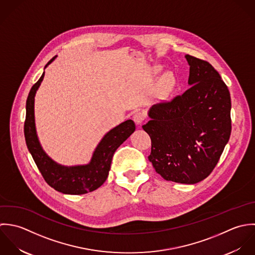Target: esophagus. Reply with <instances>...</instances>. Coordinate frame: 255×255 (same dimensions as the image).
<instances>
[{
  "mask_svg": "<svg viewBox=\"0 0 255 255\" xmlns=\"http://www.w3.org/2000/svg\"><path fill=\"white\" fill-rule=\"evenodd\" d=\"M133 119H134L135 123L139 125V124H141L146 119V113L144 111L139 110V111L135 112V114L133 115Z\"/></svg>",
  "mask_w": 255,
  "mask_h": 255,
  "instance_id": "obj_1",
  "label": "esophagus"
}]
</instances>
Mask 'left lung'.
I'll list each match as a JSON object with an SVG mask.
<instances>
[{
	"label": "left lung",
	"instance_id": "1",
	"mask_svg": "<svg viewBox=\"0 0 255 255\" xmlns=\"http://www.w3.org/2000/svg\"><path fill=\"white\" fill-rule=\"evenodd\" d=\"M190 66L182 95L153 105L143 125L152 141L148 156L165 180L194 184L217 165L232 131L231 95L207 61L186 55Z\"/></svg>",
	"mask_w": 255,
	"mask_h": 255
}]
</instances>
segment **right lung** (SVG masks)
Wrapping results in <instances>:
<instances>
[{
    "instance_id": "add662e5",
    "label": "right lung",
    "mask_w": 255,
    "mask_h": 255,
    "mask_svg": "<svg viewBox=\"0 0 255 255\" xmlns=\"http://www.w3.org/2000/svg\"><path fill=\"white\" fill-rule=\"evenodd\" d=\"M55 57L52 58L47 65L51 63ZM47 65L45 67H47ZM43 78L44 73L32 86L26 100V114L23 129L27 149L31 153L44 180L52 188L64 194L72 195L92 192L102 186L106 180L113 153L135 131V123L132 120H127L110 130L102 138L89 164L71 167L57 164L42 150L35 131L34 96Z\"/></svg>"
}]
</instances>
